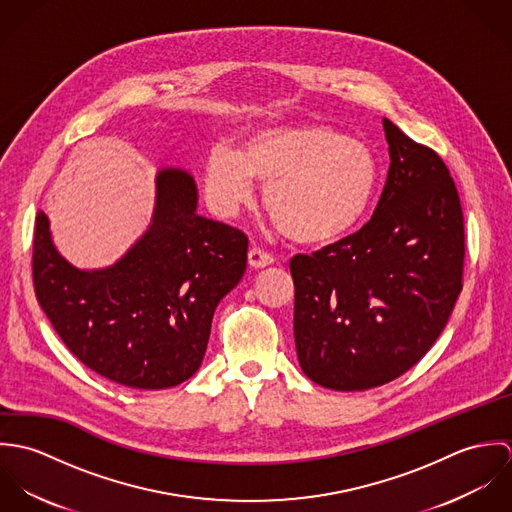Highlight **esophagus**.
Masks as SVG:
<instances>
[{"instance_id":"34e87169","label":"esophagus","mask_w":512,"mask_h":512,"mask_svg":"<svg viewBox=\"0 0 512 512\" xmlns=\"http://www.w3.org/2000/svg\"><path fill=\"white\" fill-rule=\"evenodd\" d=\"M248 264L252 268H266L270 264H274V256L262 248H250L248 252Z\"/></svg>"}]
</instances>
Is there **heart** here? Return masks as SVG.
<instances>
[{"instance_id":"b5f03b06","label":"heart","mask_w":512,"mask_h":512,"mask_svg":"<svg viewBox=\"0 0 512 512\" xmlns=\"http://www.w3.org/2000/svg\"><path fill=\"white\" fill-rule=\"evenodd\" d=\"M266 187V209L299 244H329L365 217L378 183L372 149L327 124H297L254 132L242 153L211 149L205 191L222 217L252 205L256 185Z\"/></svg>"}]
</instances>
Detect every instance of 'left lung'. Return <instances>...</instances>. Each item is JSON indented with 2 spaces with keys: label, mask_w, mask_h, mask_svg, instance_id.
<instances>
[{
  "label": "left lung",
  "mask_w": 512,
  "mask_h": 512,
  "mask_svg": "<svg viewBox=\"0 0 512 512\" xmlns=\"http://www.w3.org/2000/svg\"><path fill=\"white\" fill-rule=\"evenodd\" d=\"M382 124L390 167L370 220L290 260L299 366L331 390L374 388L410 370L463 288L465 228L453 177L432 147Z\"/></svg>",
  "instance_id": "8db88e82"
}]
</instances>
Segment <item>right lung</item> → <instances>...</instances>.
<instances>
[{
  "label": "right lung",
  "instance_id": "1",
  "mask_svg": "<svg viewBox=\"0 0 512 512\" xmlns=\"http://www.w3.org/2000/svg\"><path fill=\"white\" fill-rule=\"evenodd\" d=\"M248 236L197 215L189 173L157 175L155 215L114 266L84 272L53 246L39 213L33 288L74 357L118 384L159 390L185 382L203 363L213 313L246 270Z\"/></svg>",
  "mask_w": 512,
  "mask_h": 512
}]
</instances>
